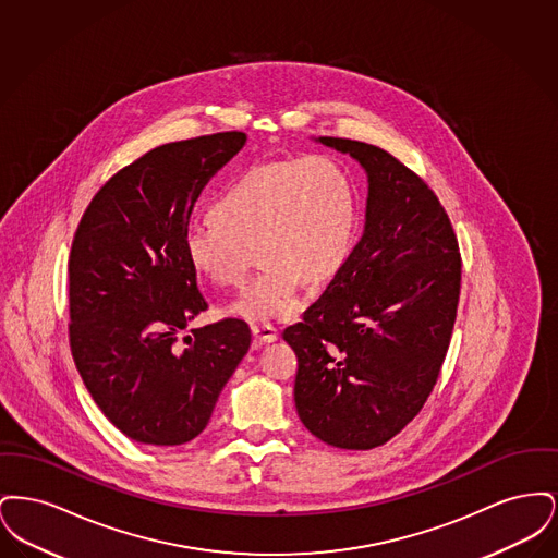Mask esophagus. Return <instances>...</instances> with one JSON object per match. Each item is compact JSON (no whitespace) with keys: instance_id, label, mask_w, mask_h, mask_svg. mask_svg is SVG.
<instances>
[{"instance_id":"1","label":"esophagus","mask_w":558,"mask_h":558,"mask_svg":"<svg viewBox=\"0 0 558 558\" xmlns=\"http://www.w3.org/2000/svg\"><path fill=\"white\" fill-rule=\"evenodd\" d=\"M251 332L259 345L274 343L278 339V330L271 324H255V326H251Z\"/></svg>"}]
</instances>
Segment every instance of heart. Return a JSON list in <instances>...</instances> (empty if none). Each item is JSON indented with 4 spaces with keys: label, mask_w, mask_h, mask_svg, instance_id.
I'll return each mask as SVG.
<instances>
[{
    "label": "heart",
    "mask_w": 558,
    "mask_h": 558,
    "mask_svg": "<svg viewBox=\"0 0 558 558\" xmlns=\"http://www.w3.org/2000/svg\"><path fill=\"white\" fill-rule=\"evenodd\" d=\"M209 215L184 230L187 264L215 287H239L253 246L262 271L228 314L262 322L292 314L303 280L318 287L345 266L360 196L339 160H276L232 178L213 198Z\"/></svg>",
    "instance_id": "obj_1"
}]
</instances>
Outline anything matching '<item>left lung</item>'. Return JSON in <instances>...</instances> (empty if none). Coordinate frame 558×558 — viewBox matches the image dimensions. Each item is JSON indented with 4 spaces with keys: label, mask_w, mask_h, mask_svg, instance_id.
<instances>
[{
    "label": "left lung",
    "mask_w": 558,
    "mask_h": 558,
    "mask_svg": "<svg viewBox=\"0 0 558 558\" xmlns=\"http://www.w3.org/2000/svg\"><path fill=\"white\" fill-rule=\"evenodd\" d=\"M319 144L368 175L366 226L345 266L282 337L296 353L294 405L324 444L372 450L430 396L450 347L462 262L435 192L387 150Z\"/></svg>",
    "instance_id": "obj_1"
}]
</instances>
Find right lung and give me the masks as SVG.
<instances>
[{
    "label": "right lung",
    "mask_w": 558,
    "mask_h": 558,
    "mask_svg": "<svg viewBox=\"0 0 558 558\" xmlns=\"http://www.w3.org/2000/svg\"><path fill=\"white\" fill-rule=\"evenodd\" d=\"M246 135L213 133L153 148L117 171L81 217L69 257V341L108 421L137 444L182 446L251 347L248 324L192 328L209 305L182 236L196 198Z\"/></svg>",
    "instance_id": "add662e5"
}]
</instances>
